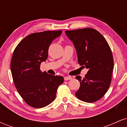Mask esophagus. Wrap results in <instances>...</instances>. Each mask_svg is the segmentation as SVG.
Wrapping results in <instances>:
<instances>
[{
  "label": "esophagus",
  "instance_id": "1",
  "mask_svg": "<svg viewBox=\"0 0 127 127\" xmlns=\"http://www.w3.org/2000/svg\"><path fill=\"white\" fill-rule=\"evenodd\" d=\"M64 79L65 81H68V80L72 79V78L71 76H65L64 78Z\"/></svg>",
  "mask_w": 127,
  "mask_h": 127
}]
</instances>
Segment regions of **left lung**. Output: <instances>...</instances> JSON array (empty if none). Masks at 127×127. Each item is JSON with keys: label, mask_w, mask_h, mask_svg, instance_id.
Returning <instances> with one entry per match:
<instances>
[{"label": "left lung", "mask_w": 127, "mask_h": 127, "mask_svg": "<svg viewBox=\"0 0 127 127\" xmlns=\"http://www.w3.org/2000/svg\"><path fill=\"white\" fill-rule=\"evenodd\" d=\"M65 33L76 49L78 63L88 68L84 78L76 77L81 86L75 95L87 103L98 101L107 93L111 84L113 69L111 49L106 39L95 29L66 30Z\"/></svg>", "instance_id": "left-lung-1"}]
</instances>
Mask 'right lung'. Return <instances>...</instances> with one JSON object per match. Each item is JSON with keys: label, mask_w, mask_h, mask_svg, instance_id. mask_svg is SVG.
<instances>
[{"label": "right lung", "mask_w": 127, "mask_h": 127, "mask_svg": "<svg viewBox=\"0 0 127 127\" xmlns=\"http://www.w3.org/2000/svg\"><path fill=\"white\" fill-rule=\"evenodd\" d=\"M62 33V30L32 33L23 39L13 52V81L19 94L31 107L42 108L52 103L58 87L64 82L62 76L49 75L40 69L41 63L48 58L49 45Z\"/></svg>", "instance_id": "obj_1"}]
</instances>
